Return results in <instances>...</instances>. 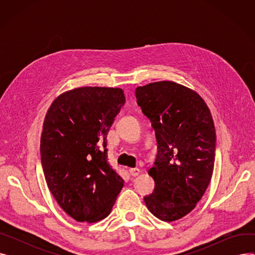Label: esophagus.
<instances>
[{"instance_id": "1", "label": "esophagus", "mask_w": 255, "mask_h": 255, "mask_svg": "<svg viewBox=\"0 0 255 255\" xmlns=\"http://www.w3.org/2000/svg\"><path fill=\"white\" fill-rule=\"evenodd\" d=\"M139 172H140V170L138 168H130L129 169V173L131 177H137L139 175Z\"/></svg>"}]
</instances>
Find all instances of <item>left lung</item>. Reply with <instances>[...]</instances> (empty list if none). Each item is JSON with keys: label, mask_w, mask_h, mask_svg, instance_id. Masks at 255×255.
Masks as SVG:
<instances>
[{"label": "left lung", "mask_w": 255, "mask_h": 255, "mask_svg": "<svg viewBox=\"0 0 255 255\" xmlns=\"http://www.w3.org/2000/svg\"><path fill=\"white\" fill-rule=\"evenodd\" d=\"M135 97L157 140L149 170L154 191L143 200L154 216L175 221L195 208L211 181L216 151L213 118L197 93L172 82L138 87Z\"/></svg>", "instance_id": "1"}]
</instances>
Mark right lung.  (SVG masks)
I'll use <instances>...</instances> for the list:
<instances>
[{
	"label": "right lung",
	"instance_id": "obj_1",
	"mask_svg": "<svg viewBox=\"0 0 255 255\" xmlns=\"http://www.w3.org/2000/svg\"><path fill=\"white\" fill-rule=\"evenodd\" d=\"M124 104L122 89L85 87L63 93L46 114L40 141L45 181L78 222L109 216L123 188L109 162L106 137Z\"/></svg>",
	"mask_w": 255,
	"mask_h": 255
}]
</instances>
